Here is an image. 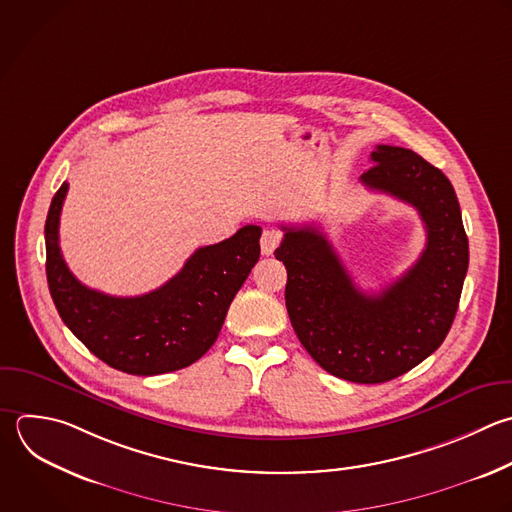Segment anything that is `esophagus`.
<instances>
[{
	"mask_svg": "<svg viewBox=\"0 0 512 512\" xmlns=\"http://www.w3.org/2000/svg\"><path fill=\"white\" fill-rule=\"evenodd\" d=\"M280 240H282V234H280L278 230H264V234H262V238H260L262 254H264V256L274 254V250L278 248Z\"/></svg>",
	"mask_w": 512,
	"mask_h": 512,
	"instance_id": "34e87169",
	"label": "esophagus"
}]
</instances>
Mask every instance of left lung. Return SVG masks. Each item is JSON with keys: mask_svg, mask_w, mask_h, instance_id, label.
Instances as JSON below:
<instances>
[{"mask_svg": "<svg viewBox=\"0 0 512 512\" xmlns=\"http://www.w3.org/2000/svg\"><path fill=\"white\" fill-rule=\"evenodd\" d=\"M360 182L414 206L426 228L420 258L380 294L356 288L316 226H282L276 258L288 272L286 308L306 352L330 374L392 380L446 338L468 268V238L448 178L412 150L376 146Z\"/></svg>", "mask_w": 512, "mask_h": 512, "instance_id": "left-lung-1", "label": "left lung"}]
</instances>
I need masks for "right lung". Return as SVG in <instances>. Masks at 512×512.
Masks as SVG:
<instances>
[{
	"instance_id": "add662e5",
	"label": "right lung",
	"mask_w": 512,
	"mask_h": 512,
	"mask_svg": "<svg viewBox=\"0 0 512 512\" xmlns=\"http://www.w3.org/2000/svg\"><path fill=\"white\" fill-rule=\"evenodd\" d=\"M68 182L46 220V274L64 324L108 366L154 376L190 366L216 342L230 302L260 258V226L198 248L164 286L134 298L84 286L60 250V214Z\"/></svg>"
}]
</instances>
